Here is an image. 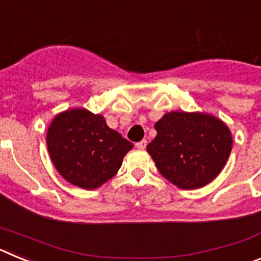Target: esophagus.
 <instances>
[{
	"label": "esophagus",
	"mask_w": 261,
	"mask_h": 261,
	"mask_svg": "<svg viewBox=\"0 0 261 261\" xmlns=\"http://www.w3.org/2000/svg\"><path fill=\"white\" fill-rule=\"evenodd\" d=\"M146 145H147L146 140H142V141H140L136 144V147H137V149H140V150H144L145 147H146Z\"/></svg>",
	"instance_id": "34e87169"
}]
</instances>
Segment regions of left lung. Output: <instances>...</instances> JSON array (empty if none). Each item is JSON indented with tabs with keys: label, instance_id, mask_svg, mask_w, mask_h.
I'll list each match as a JSON object with an SVG mask.
<instances>
[{
	"label": "left lung",
	"instance_id": "1",
	"mask_svg": "<svg viewBox=\"0 0 261 261\" xmlns=\"http://www.w3.org/2000/svg\"><path fill=\"white\" fill-rule=\"evenodd\" d=\"M147 153L159 172L181 190H196L220 174L231 151L229 128L206 114L170 112L155 124Z\"/></svg>",
	"mask_w": 261,
	"mask_h": 261
}]
</instances>
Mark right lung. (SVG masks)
<instances>
[{
    "label": "right lung",
    "instance_id": "add662e5",
    "mask_svg": "<svg viewBox=\"0 0 261 261\" xmlns=\"http://www.w3.org/2000/svg\"><path fill=\"white\" fill-rule=\"evenodd\" d=\"M47 146L57 171L70 184L95 190L115 176L132 142L85 108L57 115L48 128Z\"/></svg>",
    "mask_w": 261,
    "mask_h": 261
}]
</instances>
